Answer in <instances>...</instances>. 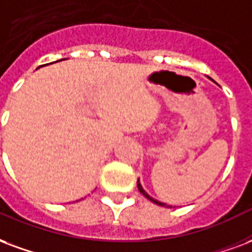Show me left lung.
<instances>
[{
	"label": "left lung",
	"instance_id": "1",
	"mask_svg": "<svg viewBox=\"0 0 252 252\" xmlns=\"http://www.w3.org/2000/svg\"><path fill=\"white\" fill-rule=\"evenodd\" d=\"M137 188H139V191H140V192L143 193V195H144L145 197H147V199H150V200H151V202H152V203H155V204H158V206L169 207V208H171V206H167L165 203L159 202V200H156V199H154V197H152V196H150V195H148V193H147V192H145V191H144V188L141 187V184H140V182H139V180H137Z\"/></svg>",
	"mask_w": 252,
	"mask_h": 252
}]
</instances>
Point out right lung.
I'll list each match as a JSON object with an SVG mask.
<instances>
[{
  "instance_id": "obj_1",
  "label": "right lung",
  "mask_w": 252,
  "mask_h": 252,
  "mask_svg": "<svg viewBox=\"0 0 252 252\" xmlns=\"http://www.w3.org/2000/svg\"><path fill=\"white\" fill-rule=\"evenodd\" d=\"M63 60H64V59H63Z\"/></svg>"
}]
</instances>
